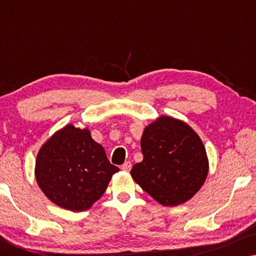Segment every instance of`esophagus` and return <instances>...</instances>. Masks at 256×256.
<instances>
[{"instance_id":"1","label":"esophagus","mask_w":256,"mask_h":256,"mask_svg":"<svg viewBox=\"0 0 256 256\" xmlns=\"http://www.w3.org/2000/svg\"><path fill=\"white\" fill-rule=\"evenodd\" d=\"M121 169L124 171H130L132 169V162H129V160H127V162H124V164H122Z\"/></svg>"}]
</instances>
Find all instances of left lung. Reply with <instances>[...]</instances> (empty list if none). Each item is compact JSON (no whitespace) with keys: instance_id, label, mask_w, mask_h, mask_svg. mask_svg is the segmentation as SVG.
<instances>
[{"instance_id":"obj_1","label":"left lung","mask_w":256,"mask_h":256,"mask_svg":"<svg viewBox=\"0 0 256 256\" xmlns=\"http://www.w3.org/2000/svg\"><path fill=\"white\" fill-rule=\"evenodd\" d=\"M143 160L132 168L136 183L163 206L184 204L204 185L210 163L202 138L186 122L160 115L141 138Z\"/></svg>"}]
</instances>
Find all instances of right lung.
Masks as SVG:
<instances>
[{"label":"right lung","mask_w":256,"mask_h":256,"mask_svg":"<svg viewBox=\"0 0 256 256\" xmlns=\"http://www.w3.org/2000/svg\"><path fill=\"white\" fill-rule=\"evenodd\" d=\"M118 171L90 129L72 124L58 129L42 144L34 164V177L43 194L72 212L92 208Z\"/></svg>","instance_id":"right-lung-1"}]
</instances>
